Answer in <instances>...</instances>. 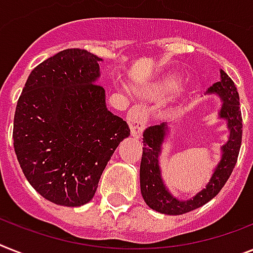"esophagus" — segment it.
<instances>
[{"instance_id":"esophagus-1","label":"esophagus","mask_w":253,"mask_h":253,"mask_svg":"<svg viewBox=\"0 0 253 253\" xmlns=\"http://www.w3.org/2000/svg\"><path fill=\"white\" fill-rule=\"evenodd\" d=\"M126 120L130 126L131 134L134 135L135 138L141 137L142 131L145 129L146 122H147V110L145 106H142V104L133 106L126 115Z\"/></svg>"}]
</instances>
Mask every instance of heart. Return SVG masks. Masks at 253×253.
Segmentation results:
<instances>
[{
	"mask_svg": "<svg viewBox=\"0 0 253 253\" xmlns=\"http://www.w3.org/2000/svg\"><path fill=\"white\" fill-rule=\"evenodd\" d=\"M173 84H174V83H173V81H169V83H168V84H167V86H173Z\"/></svg>",
	"mask_w": 253,
	"mask_h": 253,
	"instance_id": "heart-1",
	"label": "heart"
}]
</instances>
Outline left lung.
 Instances as JSON below:
<instances>
[{
	"instance_id": "obj_1",
	"label": "left lung",
	"mask_w": 253,
	"mask_h": 253,
	"mask_svg": "<svg viewBox=\"0 0 253 253\" xmlns=\"http://www.w3.org/2000/svg\"><path fill=\"white\" fill-rule=\"evenodd\" d=\"M208 93H216L224 101L221 108L220 118L227 120L230 129L229 141L222 146V158L207 187L197 194L193 199L178 200L173 198L163 183L159 169L160 146L167 131V124L152 125L143 131V151H142L139 179H141V193L146 204L164 214H183L194 211L213 199L220 190L224 187L230 177L242 145V112L239 106V94L237 91L234 81L221 70V80L214 83L208 89Z\"/></svg>"
}]
</instances>
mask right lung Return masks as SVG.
Instances as JSON below:
<instances>
[{"mask_svg": "<svg viewBox=\"0 0 253 253\" xmlns=\"http://www.w3.org/2000/svg\"><path fill=\"white\" fill-rule=\"evenodd\" d=\"M99 60L84 49L50 56L33 68L16 104L12 138L20 168L58 206L90 202L108 160L130 134L94 83Z\"/></svg>", "mask_w": 253, "mask_h": 253, "instance_id": "right-lung-1", "label": "right lung"}]
</instances>
